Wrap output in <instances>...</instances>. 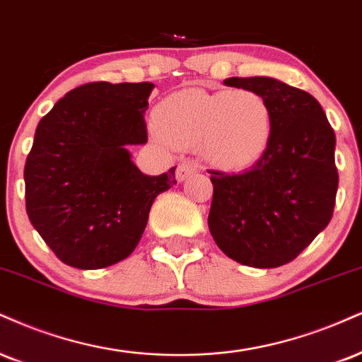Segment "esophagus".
<instances>
[{
    "label": "esophagus",
    "mask_w": 362,
    "mask_h": 362,
    "mask_svg": "<svg viewBox=\"0 0 362 362\" xmlns=\"http://www.w3.org/2000/svg\"><path fill=\"white\" fill-rule=\"evenodd\" d=\"M195 172V165L192 162H182L180 165L177 167V180H185L187 177L190 175V173Z\"/></svg>",
    "instance_id": "esophagus-1"
}]
</instances>
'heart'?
I'll use <instances>...</instances> for the list:
<instances>
[{
  "label": "heart",
  "instance_id": "b5f03b06",
  "mask_svg": "<svg viewBox=\"0 0 362 362\" xmlns=\"http://www.w3.org/2000/svg\"><path fill=\"white\" fill-rule=\"evenodd\" d=\"M155 126L175 146H197L221 168H241L258 160L272 138V107L250 89H184L156 106Z\"/></svg>",
  "mask_w": 362,
  "mask_h": 362
}]
</instances>
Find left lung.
I'll list each match as a JSON object with an SVG mask.
<instances>
[{
  "mask_svg": "<svg viewBox=\"0 0 362 362\" xmlns=\"http://www.w3.org/2000/svg\"><path fill=\"white\" fill-rule=\"evenodd\" d=\"M272 107L267 150L239 173L209 170V229L224 255L255 268L290 263L332 219L339 173L335 134L313 95L272 77H230Z\"/></svg>",
  "mask_w": 362,
  "mask_h": 362,
  "instance_id": "1",
  "label": "left lung"
}]
</instances>
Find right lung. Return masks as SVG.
<instances>
[{"instance_id":"add662e5","label":"right lung","mask_w":362,"mask_h":362,"mask_svg":"<svg viewBox=\"0 0 362 362\" xmlns=\"http://www.w3.org/2000/svg\"><path fill=\"white\" fill-rule=\"evenodd\" d=\"M151 82H89L42 117L25 163L30 223L62 263L99 269L128 258L175 167L139 172L126 150L148 141Z\"/></svg>"}]
</instances>
